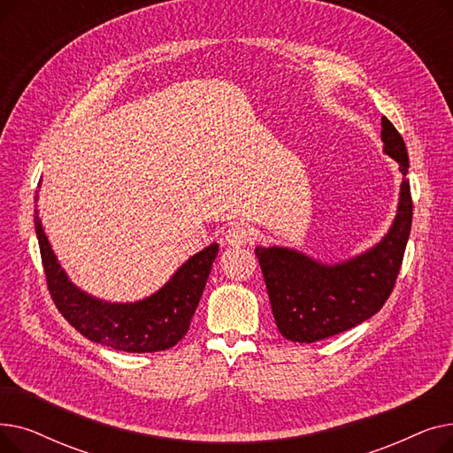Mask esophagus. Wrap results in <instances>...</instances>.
Masks as SVG:
<instances>
[{"instance_id":"1","label":"esophagus","mask_w":453,"mask_h":453,"mask_svg":"<svg viewBox=\"0 0 453 453\" xmlns=\"http://www.w3.org/2000/svg\"><path fill=\"white\" fill-rule=\"evenodd\" d=\"M224 239H226V244H227V246H231V248H241V246L251 244L253 233H251L248 227H244V226H231V227L226 231Z\"/></svg>"}]
</instances>
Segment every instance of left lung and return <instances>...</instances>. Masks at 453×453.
Listing matches in <instances>:
<instances>
[{"mask_svg":"<svg viewBox=\"0 0 453 453\" xmlns=\"http://www.w3.org/2000/svg\"><path fill=\"white\" fill-rule=\"evenodd\" d=\"M382 141L403 176L395 220L382 241L330 265L294 248H255L277 328L287 340L314 343L340 334L372 318L391 296L410 239L413 203L406 142L386 117Z\"/></svg>","mask_w":453,"mask_h":453,"instance_id":"obj_1","label":"left lung"}]
</instances>
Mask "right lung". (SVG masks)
<instances>
[{"mask_svg": "<svg viewBox=\"0 0 453 453\" xmlns=\"http://www.w3.org/2000/svg\"><path fill=\"white\" fill-rule=\"evenodd\" d=\"M38 200V196H36ZM47 288L60 314L89 342L125 352H157L174 347L188 330L219 244L212 242L174 272L163 287L134 303H110L93 297L71 282L35 217Z\"/></svg>", "mask_w": 453, "mask_h": 453, "instance_id": "right-lung-1", "label": "right lung"}]
</instances>
